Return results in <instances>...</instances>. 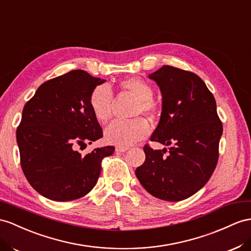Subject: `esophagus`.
<instances>
[{
  "label": "esophagus",
  "mask_w": 251,
  "mask_h": 251,
  "mask_svg": "<svg viewBox=\"0 0 251 251\" xmlns=\"http://www.w3.org/2000/svg\"><path fill=\"white\" fill-rule=\"evenodd\" d=\"M128 150H129V147H128V146H118L117 149H115V151H119V152H125Z\"/></svg>",
  "instance_id": "esophagus-1"
}]
</instances>
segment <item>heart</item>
<instances>
[{
    "label": "heart",
    "mask_w": 251,
    "mask_h": 251,
    "mask_svg": "<svg viewBox=\"0 0 251 251\" xmlns=\"http://www.w3.org/2000/svg\"><path fill=\"white\" fill-rule=\"evenodd\" d=\"M119 87L124 92L129 93L137 102L132 115L152 117L157 111V104L152 98V88L140 77H127L119 82ZM113 94L107 85L96 86L89 95V106L96 121L105 124L111 117ZM150 125L143 118L130 121H115L105 130V140L109 144L118 146H130L149 136Z\"/></svg>",
    "instance_id": "obj_1"
}]
</instances>
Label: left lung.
<instances>
[{
    "mask_svg": "<svg viewBox=\"0 0 251 251\" xmlns=\"http://www.w3.org/2000/svg\"><path fill=\"white\" fill-rule=\"evenodd\" d=\"M149 77L162 93L161 118L151 141L171 147L152 150L145 144V161L136 175L152 196L180 201L194 195L213 174L223 124L213 94L195 73L163 66Z\"/></svg>",
    "mask_w": 251,
    "mask_h": 251,
    "instance_id": "left-lung-1",
    "label": "left lung"
}]
</instances>
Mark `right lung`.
Instances as JSON below:
<instances>
[{
  "instance_id": "right-lung-1",
  "label": "right lung",
  "mask_w": 251,
  "mask_h": 251,
  "mask_svg": "<svg viewBox=\"0 0 251 251\" xmlns=\"http://www.w3.org/2000/svg\"><path fill=\"white\" fill-rule=\"evenodd\" d=\"M105 79L73 70L50 79L25 104L17 142L21 168L39 194L55 201L83 197L99 180L101 160L113 146L81 156L75 149L102 137L89 106L92 89Z\"/></svg>"
}]
</instances>
